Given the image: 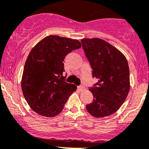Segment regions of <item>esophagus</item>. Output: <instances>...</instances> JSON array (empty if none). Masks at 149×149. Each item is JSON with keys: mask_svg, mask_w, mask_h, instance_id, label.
Instances as JSON below:
<instances>
[{"mask_svg": "<svg viewBox=\"0 0 149 149\" xmlns=\"http://www.w3.org/2000/svg\"><path fill=\"white\" fill-rule=\"evenodd\" d=\"M78 89H79V91H83L85 88H84V87L83 86H81L78 87Z\"/></svg>", "mask_w": 149, "mask_h": 149, "instance_id": "1", "label": "esophagus"}]
</instances>
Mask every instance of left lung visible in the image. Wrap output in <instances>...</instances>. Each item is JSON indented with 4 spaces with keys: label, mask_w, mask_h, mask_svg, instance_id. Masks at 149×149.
<instances>
[{
    "label": "left lung",
    "mask_w": 149,
    "mask_h": 149,
    "mask_svg": "<svg viewBox=\"0 0 149 149\" xmlns=\"http://www.w3.org/2000/svg\"><path fill=\"white\" fill-rule=\"evenodd\" d=\"M81 42L93 76L98 79L95 86L89 89L93 101L86 105V109L95 118H103L116 112L128 94V61L119 50L103 39L83 38Z\"/></svg>",
    "instance_id": "8db88e82"
}]
</instances>
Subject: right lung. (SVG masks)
<instances>
[{
	"mask_svg": "<svg viewBox=\"0 0 149 149\" xmlns=\"http://www.w3.org/2000/svg\"><path fill=\"white\" fill-rule=\"evenodd\" d=\"M81 43L76 39L51 35L38 42L28 56L21 79L23 94L33 111L54 117L63 109L77 86L64 81V58Z\"/></svg>",
	"mask_w": 149,
	"mask_h": 149,
	"instance_id": "obj_1",
	"label": "right lung"
}]
</instances>
